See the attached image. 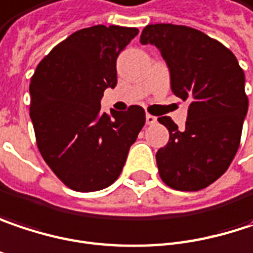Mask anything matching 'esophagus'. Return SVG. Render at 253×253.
Here are the masks:
<instances>
[{
	"mask_svg": "<svg viewBox=\"0 0 253 253\" xmlns=\"http://www.w3.org/2000/svg\"><path fill=\"white\" fill-rule=\"evenodd\" d=\"M158 122V119L155 117V116H152V114H146V125H155Z\"/></svg>",
	"mask_w": 253,
	"mask_h": 253,
	"instance_id": "obj_1",
	"label": "esophagus"
}]
</instances>
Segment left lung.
I'll return each mask as SVG.
<instances>
[{
    "instance_id": "left-lung-1",
    "label": "left lung",
    "mask_w": 253,
    "mask_h": 253,
    "mask_svg": "<svg viewBox=\"0 0 253 253\" xmlns=\"http://www.w3.org/2000/svg\"><path fill=\"white\" fill-rule=\"evenodd\" d=\"M140 43L159 49L172 92L190 101L182 131L171 117L158 119L169 131L156 152L159 175L173 190H203L227 171L239 148L249 105L243 69L226 46L187 26L149 24Z\"/></svg>"
}]
</instances>
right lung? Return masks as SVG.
<instances>
[{
    "instance_id": "add662e5",
    "label": "right lung",
    "mask_w": 253,
    "mask_h": 253,
    "mask_svg": "<svg viewBox=\"0 0 253 253\" xmlns=\"http://www.w3.org/2000/svg\"><path fill=\"white\" fill-rule=\"evenodd\" d=\"M139 33L103 24L60 42L30 81V119L44 162L71 190L107 188L122 172L130 146L145 126V110L101 113L107 88L117 85L116 60Z\"/></svg>"
}]
</instances>
